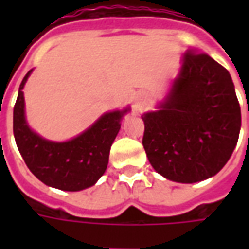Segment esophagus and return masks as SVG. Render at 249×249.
<instances>
[{"label":"esophagus","mask_w":249,"mask_h":249,"mask_svg":"<svg viewBox=\"0 0 249 249\" xmlns=\"http://www.w3.org/2000/svg\"><path fill=\"white\" fill-rule=\"evenodd\" d=\"M136 108L141 109V104H137V105H136Z\"/></svg>","instance_id":"obj_1"}]
</instances>
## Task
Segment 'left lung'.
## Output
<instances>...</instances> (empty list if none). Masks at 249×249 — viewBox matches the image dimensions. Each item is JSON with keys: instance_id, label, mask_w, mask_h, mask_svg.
Listing matches in <instances>:
<instances>
[{"instance_id": "obj_1", "label": "left lung", "mask_w": 249, "mask_h": 249, "mask_svg": "<svg viewBox=\"0 0 249 249\" xmlns=\"http://www.w3.org/2000/svg\"><path fill=\"white\" fill-rule=\"evenodd\" d=\"M142 145L157 173L197 183L224 167L241 126L240 105L230 73L205 53L188 51L159 110L142 114Z\"/></svg>"}]
</instances>
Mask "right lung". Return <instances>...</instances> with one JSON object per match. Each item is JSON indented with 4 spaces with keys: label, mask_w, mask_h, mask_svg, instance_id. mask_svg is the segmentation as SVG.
I'll return each mask as SVG.
<instances>
[{
    "label": "right lung",
    "mask_w": 249,
    "mask_h": 249,
    "mask_svg": "<svg viewBox=\"0 0 249 249\" xmlns=\"http://www.w3.org/2000/svg\"><path fill=\"white\" fill-rule=\"evenodd\" d=\"M19 85L13 110V133L25 164L42 183L61 191H82L92 187L108 167L109 152L129 109L103 114L84 133L65 142L42 139L30 129L25 120L24 85Z\"/></svg>",
    "instance_id": "add662e5"
}]
</instances>
